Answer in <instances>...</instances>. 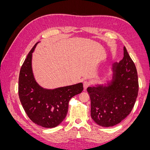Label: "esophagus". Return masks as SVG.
I'll list each match as a JSON object with an SVG mask.
<instances>
[{
    "mask_svg": "<svg viewBox=\"0 0 150 150\" xmlns=\"http://www.w3.org/2000/svg\"><path fill=\"white\" fill-rule=\"evenodd\" d=\"M89 85H90V83L88 81H84L83 82V87L85 90L88 88V87Z\"/></svg>",
    "mask_w": 150,
    "mask_h": 150,
    "instance_id": "1",
    "label": "esophagus"
}]
</instances>
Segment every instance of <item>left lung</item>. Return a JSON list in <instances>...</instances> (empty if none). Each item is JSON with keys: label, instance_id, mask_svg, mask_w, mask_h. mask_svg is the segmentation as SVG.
Wrapping results in <instances>:
<instances>
[{"label": "left lung", "instance_id": "8db88e82", "mask_svg": "<svg viewBox=\"0 0 150 150\" xmlns=\"http://www.w3.org/2000/svg\"><path fill=\"white\" fill-rule=\"evenodd\" d=\"M124 57L111 67L112 79L105 84L88 87L91 116L103 127L113 126L128 116L138 94L137 68L125 47Z\"/></svg>", "mask_w": 150, "mask_h": 150}]
</instances>
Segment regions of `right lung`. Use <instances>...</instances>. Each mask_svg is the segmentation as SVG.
Here are the masks:
<instances>
[{
	"label": "right lung",
	"mask_w": 150,
	"mask_h": 150,
	"mask_svg": "<svg viewBox=\"0 0 150 150\" xmlns=\"http://www.w3.org/2000/svg\"><path fill=\"white\" fill-rule=\"evenodd\" d=\"M30 50L20 71L19 96L27 115L35 124L44 128L56 127L66 117L71 98L83 91L82 83L47 89L36 81L33 72V53L38 44Z\"/></svg>",
	"instance_id": "right-lung-1"
}]
</instances>
